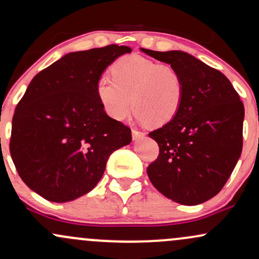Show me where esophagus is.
<instances>
[{
	"instance_id": "1",
	"label": "esophagus",
	"mask_w": 259,
	"mask_h": 259,
	"mask_svg": "<svg viewBox=\"0 0 259 259\" xmlns=\"http://www.w3.org/2000/svg\"><path fill=\"white\" fill-rule=\"evenodd\" d=\"M145 135H146V134H145L144 132H139V130H136V129L133 130V139L134 140H139V139L145 138Z\"/></svg>"
}]
</instances>
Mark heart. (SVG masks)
Segmentation results:
<instances>
[{"label": "heart", "mask_w": 259, "mask_h": 259, "mask_svg": "<svg viewBox=\"0 0 259 259\" xmlns=\"http://www.w3.org/2000/svg\"><path fill=\"white\" fill-rule=\"evenodd\" d=\"M96 94L109 117L124 120L132 107L140 123L164 125L179 112L185 95L177 68L138 55L124 56L112 65V76L102 74Z\"/></svg>", "instance_id": "obj_1"}]
</instances>
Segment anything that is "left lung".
<instances>
[{
    "mask_svg": "<svg viewBox=\"0 0 259 259\" xmlns=\"http://www.w3.org/2000/svg\"><path fill=\"white\" fill-rule=\"evenodd\" d=\"M141 51L177 68L185 84L178 114L148 134L159 146L148 178L169 200L203 203L223 189L241 156L243 103L224 74L194 56Z\"/></svg>",
    "mask_w": 259,
    "mask_h": 259,
    "instance_id": "left-lung-1",
    "label": "left lung"
}]
</instances>
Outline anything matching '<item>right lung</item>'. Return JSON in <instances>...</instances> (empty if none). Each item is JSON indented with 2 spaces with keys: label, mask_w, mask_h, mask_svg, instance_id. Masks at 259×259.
I'll use <instances>...</instances> for the list:
<instances>
[{
  "label": "right lung",
  "mask_w": 259,
  "mask_h": 259,
  "mask_svg": "<svg viewBox=\"0 0 259 259\" xmlns=\"http://www.w3.org/2000/svg\"><path fill=\"white\" fill-rule=\"evenodd\" d=\"M127 46L68 53L34 76L17 105L10 151L22 180L52 202L73 201L101 180L109 156L132 130L108 117L97 79Z\"/></svg>",
  "instance_id": "right-lung-1"
}]
</instances>
